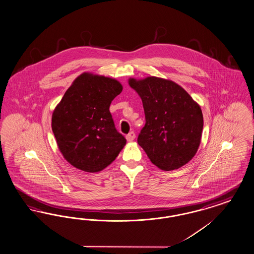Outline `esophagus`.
Instances as JSON below:
<instances>
[{"instance_id": "obj_1", "label": "esophagus", "mask_w": 254, "mask_h": 254, "mask_svg": "<svg viewBox=\"0 0 254 254\" xmlns=\"http://www.w3.org/2000/svg\"><path fill=\"white\" fill-rule=\"evenodd\" d=\"M135 137H136V135H135V132L130 131L127 136H126V138H127V140L128 141V142H131L133 141L134 139H135Z\"/></svg>"}]
</instances>
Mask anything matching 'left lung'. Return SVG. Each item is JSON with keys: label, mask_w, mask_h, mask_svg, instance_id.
<instances>
[{"label": "left lung", "mask_w": 254, "mask_h": 254, "mask_svg": "<svg viewBox=\"0 0 254 254\" xmlns=\"http://www.w3.org/2000/svg\"><path fill=\"white\" fill-rule=\"evenodd\" d=\"M129 86L141 96L145 115L137 141L153 164L170 171L191 161L201 139L200 107L170 80L155 76L130 78Z\"/></svg>", "instance_id": "left-lung-1"}]
</instances>
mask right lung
I'll return each mask as SVG.
<instances>
[{"label": "right lung", "mask_w": 254, "mask_h": 254, "mask_svg": "<svg viewBox=\"0 0 254 254\" xmlns=\"http://www.w3.org/2000/svg\"><path fill=\"white\" fill-rule=\"evenodd\" d=\"M122 85L109 77L83 73L64 93L52 116V129L64 158L86 172H99L127 143L110 112Z\"/></svg>", "instance_id": "right-lung-1"}]
</instances>
